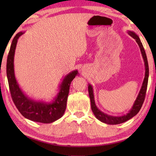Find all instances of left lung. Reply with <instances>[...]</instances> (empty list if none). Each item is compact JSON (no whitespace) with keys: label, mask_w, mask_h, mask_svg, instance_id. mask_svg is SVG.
<instances>
[{"label":"left lung","mask_w":156,"mask_h":156,"mask_svg":"<svg viewBox=\"0 0 156 156\" xmlns=\"http://www.w3.org/2000/svg\"><path fill=\"white\" fill-rule=\"evenodd\" d=\"M127 33L131 37H132L133 39H135V41H136V42L137 43V44L139 45V47L140 48L142 57H143L144 61L145 69V77L144 79L143 83H142L140 91L139 92L136 100L135 101L133 107H131V110L129 111L128 112V113H127L126 115H124L122 116H118V117L117 116L108 115L107 114L105 113V112H102L101 111L99 110L98 107H97V105L95 104L93 88H92L91 84H88V93H89V97H90V99L92 111L93 112L94 115H95L96 118L98 119L99 121H101V122H105V123L108 124V125H117V124L122 123V122L129 120V119L136 115L139 112V111H140V109L142 107V105H143L145 100V94H146L148 77H149V66H148V62H147L146 54H145L143 44H142V43L140 40V37H139V36L133 31H128Z\"/></svg>","instance_id":"8db88e82"}]
</instances>
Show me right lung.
Listing matches in <instances>:
<instances>
[{
	"instance_id": "1",
	"label": "right lung",
	"mask_w": 156,
	"mask_h": 156,
	"mask_svg": "<svg viewBox=\"0 0 156 156\" xmlns=\"http://www.w3.org/2000/svg\"><path fill=\"white\" fill-rule=\"evenodd\" d=\"M24 33L19 32L13 38L6 62V76L11 97L16 107L26 119L42 123H51L61 118L64 114L69 87L78 72V70H74L65 76L59 87V92L52 101L45 102L29 98L19 87L14 69V56L16 44L19 37Z\"/></svg>"
}]
</instances>
